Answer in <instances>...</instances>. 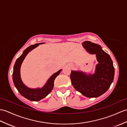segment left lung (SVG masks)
<instances>
[{
  "label": "left lung",
  "instance_id": "8db88e82",
  "mask_svg": "<svg viewBox=\"0 0 127 127\" xmlns=\"http://www.w3.org/2000/svg\"><path fill=\"white\" fill-rule=\"evenodd\" d=\"M84 48L90 54H96L98 64L93 75L71 71L70 78L76 90L87 97H97L105 93L113 82L115 69L111 59L98 44L85 41Z\"/></svg>",
  "mask_w": 127,
  "mask_h": 127
}]
</instances>
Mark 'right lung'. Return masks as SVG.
Masks as SVG:
<instances>
[{
	"mask_svg": "<svg viewBox=\"0 0 127 127\" xmlns=\"http://www.w3.org/2000/svg\"><path fill=\"white\" fill-rule=\"evenodd\" d=\"M42 44V43H41ZM39 44H36L34 45H30L28 48H26L24 51L23 52V54L17 58L15 64L13 67V81L14 85L16 87L18 91L21 95L27 98L29 100L32 101H38L41 99H43L45 97L51 92L52 89L54 88V81L57 76L60 74L61 70H59L56 73L53 74L51 77L49 78L48 81L47 82L46 84L41 89H32L26 87L23 84L21 78H20V66L23 62V60H24L26 56L28 55V53L32 49L36 48L39 45Z\"/></svg>",
	"mask_w": 127,
	"mask_h": 127,
	"instance_id": "obj_1",
	"label": "right lung"
}]
</instances>
